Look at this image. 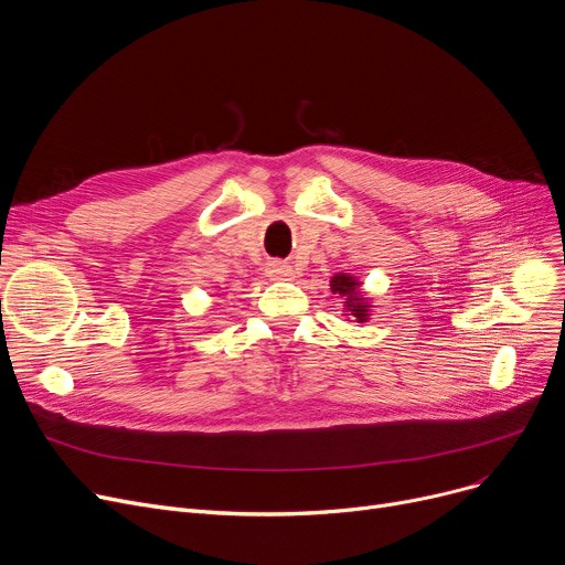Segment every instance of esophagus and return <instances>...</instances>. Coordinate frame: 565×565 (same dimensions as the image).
<instances>
[{
	"label": "esophagus",
	"mask_w": 565,
	"mask_h": 565,
	"mask_svg": "<svg viewBox=\"0 0 565 565\" xmlns=\"http://www.w3.org/2000/svg\"><path fill=\"white\" fill-rule=\"evenodd\" d=\"M267 275L275 277V279H290L292 277V270L288 265H281V263H270V267H267Z\"/></svg>",
	"instance_id": "1"
}]
</instances>
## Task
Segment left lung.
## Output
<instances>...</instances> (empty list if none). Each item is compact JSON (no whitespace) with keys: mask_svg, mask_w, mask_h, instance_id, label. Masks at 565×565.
<instances>
[{"mask_svg":"<svg viewBox=\"0 0 565 565\" xmlns=\"http://www.w3.org/2000/svg\"><path fill=\"white\" fill-rule=\"evenodd\" d=\"M360 286H362V281L348 273H339L330 281L332 292L339 295V298L343 300V309H345L343 316H352L358 322H366L373 305H369V298H364Z\"/></svg>","mask_w":565,"mask_h":565,"instance_id":"8db88e82","label":"left lung"}]
</instances>
